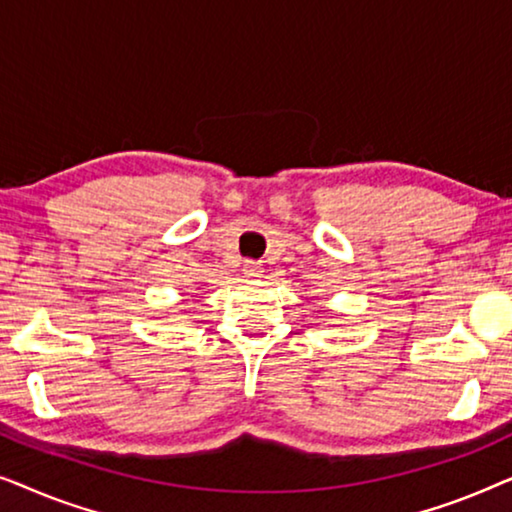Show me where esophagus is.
<instances>
[{
	"instance_id": "1",
	"label": "esophagus",
	"mask_w": 512,
	"mask_h": 512,
	"mask_svg": "<svg viewBox=\"0 0 512 512\" xmlns=\"http://www.w3.org/2000/svg\"><path fill=\"white\" fill-rule=\"evenodd\" d=\"M261 272H263V268L258 263H254V261H247L242 265V275L247 277V279H256V277H261Z\"/></svg>"
}]
</instances>
